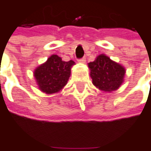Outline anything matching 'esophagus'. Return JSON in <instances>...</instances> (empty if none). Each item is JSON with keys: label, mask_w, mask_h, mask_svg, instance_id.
<instances>
[{"label": "esophagus", "mask_w": 151, "mask_h": 151, "mask_svg": "<svg viewBox=\"0 0 151 151\" xmlns=\"http://www.w3.org/2000/svg\"><path fill=\"white\" fill-rule=\"evenodd\" d=\"M78 62H80V63H86V59L85 58H81V59H79V60H78Z\"/></svg>", "instance_id": "34e87169"}]
</instances>
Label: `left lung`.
I'll list each match as a JSON object with an SVG mask.
<instances>
[{
  "mask_svg": "<svg viewBox=\"0 0 151 151\" xmlns=\"http://www.w3.org/2000/svg\"><path fill=\"white\" fill-rule=\"evenodd\" d=\"M88 66L93 85L104 92L117 90L124 81L125 67L105 54L99 55L93 62L88 63Z\"/></svg>",
  "mask_w": 151,
  "mask_h": 151,
  "instance_id": "left-lung-1",
  "label": "left lung"
}]
</instances>
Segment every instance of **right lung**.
<instances>
[{
  "label": "right lung",
  "mask_w": 151,
  "mask_h": 151,
  "mask_svg": "<svg viewBox=\"0 0 151 151\" xmlns=\"http://www.w3.org/2000/svg\"><path fill=\"white\" fill-rule=\"evenodd\" d=\"M73 61L64 62L58 55H52L34 71L38 89L47 94L60 92L69 80Z\"/></svg>",
  "instance_id": "obj_1"
}]
</instances>
